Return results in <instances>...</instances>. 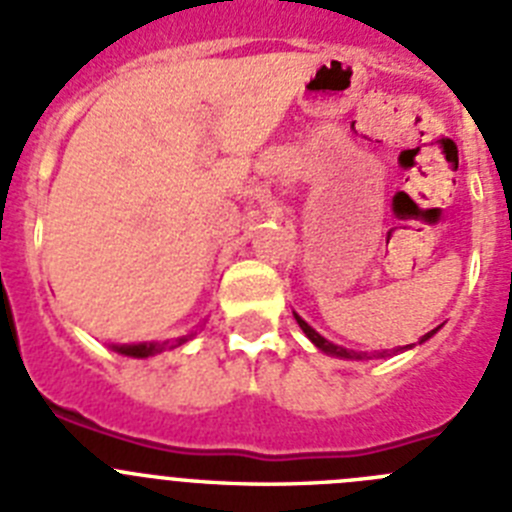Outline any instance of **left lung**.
Instances as JSON below:
<instances>
[{"mask_svg":"<svg viewBox=\"0 0 512 512\" xmlns=\"http://www.w3.org/2000/svg\"><path fill=\"white\" fill-rule=\"evenodd\" d=\"M293 317H296V322H299V327H301V330H304V335L309 337V340L314 342V345H317L319 350H322V353H327V355H335V358H342V361H363V358H366V355H363V353H355V350L342 348V345H335V342H330V340H327V337H322V335H319V332L314 330V327H311V324H306L304 319H301L299 314H296V311H293ZM438 330H441V327H435V330H430L428 335H422V337H420V342L430 340V337H433L435 332H438ZM404 348H412V345H404ZM404 348H394V350H381V353H376V355H379V358H386V355H389V353H399V350H404Z\"/></svg>","mask_w":512,"mask_h":512,"instance_id":"1","label":"left lung"}]
</instances>
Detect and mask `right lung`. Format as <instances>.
Instances as JSON below:
<instances>
[{"mask_svg":"<svg viewBox=\"0 0 512 512\" xmlns=\"http://www.w3.org/2000/svg\"><path fill=\"white\" fill-rule=\"evenodd\" d=\"M195 332H188V335H182L177 337V345L185 340H190ZM110 348L115 350V353H121V355H128V358H149V355H157L162 353V350L167 348H175L170 340H164V342H131V345H110Z\"/></svg>","mask_w":512,"mask_h":512,"instance_id":"add662e5","label":"right lung"}]
</instances>
